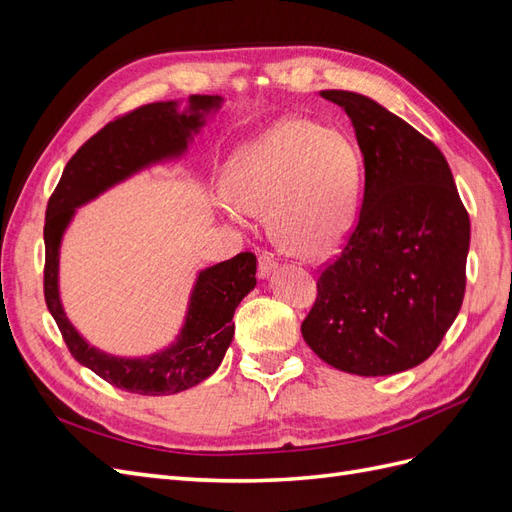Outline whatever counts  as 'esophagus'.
Wrapping results in <instances>:
<instances>
[{
    "label": "esophagus",
    "instance_id": "34e87169",
    "mask_svg": "<svg viewBox=\"0 0 512 512\" xmlns=\"http://www.w3.org/2000/svg\"><path fill=\"white\" fill-rule=\"evenodd\" d=\"M277 269V260L269 252H260L258 256V277L260 280H267V277Z\"/></svg>",
    "mask_w": 512,
    "mask_h": 512
}]
</instances>
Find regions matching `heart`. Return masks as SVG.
Here are the masks:
<instances>
[{"label": "heart", "mask_w": 512, "mask_h": 512, "mask_svg": "<svg viewBox=\"0 0 512 512\" xmlns=\"http://www.w3.org/2000/svg\"><path fill=\"white\" fill-rule=\"evenodd\" d=\"M359 173V156L344 132L288 117L232 153L222 211L232 222L243 213H267L282 250L322 258L350 235Z\"/></svg>", "instance_id": "obj_1"}]
</instances>
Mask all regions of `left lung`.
Segmentation results:
<instances>
[{
	"mask_svg": "<svg viewBox=\"0 0 512 512\" xmlns=\"http://www.w3.org/2000/svg\"><path fill=\"white\" fill-rule=\"evenodd\" d=\"M342 106L363 153L359 222L322 271L301 324L324 363L356 376L421 365L455 322L466 292L470 218L442 151L363 94L320 91Z\"/></svg>",
	"mask_w": 512,
	"mask_h": 512,
	"instance_id": "1",
	"label": "left lung"
}]
</instances>
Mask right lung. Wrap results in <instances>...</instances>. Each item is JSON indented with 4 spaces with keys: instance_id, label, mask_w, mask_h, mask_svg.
Returning <instances> with one entry per match:
<instances>
[{
    "instance_id": "1",
    "label": "right lung",
    "mask_w": 512,
    "mask_h": 512,
    "mask_svg": "<svg viewBox=\"0 0 512 512\" xmlns=\"http://www.w3.org/2000/svg\"><path fill=\"white\" fill-rule=\"evenodd\" d=\"M220 96H190L181 111L177 100L136 108L104 126L66 164L44 220V299L64 342L81 365L108 384L138 395H175L207 380L220 367L235 337L237 305L256 286L252 252L198 271L188 312L175 342L147 356H115L74 329L59 297V250L76 209L156 164L185 156L207 119L222 108Z\"/></svg>"
}]
</instances>
